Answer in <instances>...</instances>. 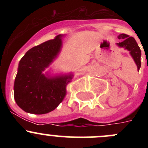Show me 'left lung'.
<instances>
[{
	"instance_id": "left-lung-1",
	"label": "left lung",
	"mask_w": 148,
	"mask_h": 148,
	"mask_svg": "<svg viewBox=\"0 0 148 148\" xmlns=\"http://www.w3.org/2000/svg\"><path fill=\"white\" fill-rule=\"evenodd\" d=\"M119 39H122V41L120 43H117V46L120 47L125 48V49H127L130 51L131 56L133 58L135 64L138 66V70H140L141 66V50L139 47L138 43L136 42L135 38L132 36L127 35L125 34H121L118 36Z\"/></svg>"
}]
</instances>
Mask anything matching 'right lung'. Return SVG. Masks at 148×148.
<instances>
[{"label": "right lung", "mask_w": 148, "mask_h": 148, "mask_svg": "<svg viewBox=\"0 0 148 148\" xmlns=\"http://www.w3.org/2000/svg\"><path fill=\"white\" fill-rule=\"evenodd\" d=\"M62 35L31 48L21 59L14 82V98L23 110L36 114L54 110L66 95L72 74L46 77L43 71L57 56Z\"/></svg>", "instance_id": "obj_1"}]
</instances>
